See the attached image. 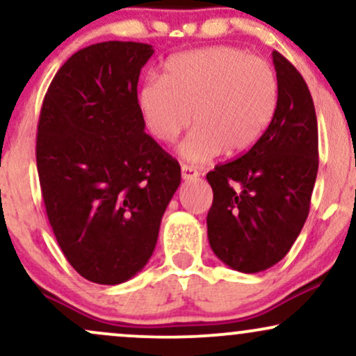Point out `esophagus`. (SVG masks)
<instances>
[{
  "mask_svg": "<svg viewBox=\"0 0 356 356\" xmlns=\"http://www.w3.org/2000/svg\"><path fill=\"white\" fill-rule=\"evenodd\" d=\"M181 174H182L184 181H189V179H197L199 177L197 169H194V167H191V165H182L181 167Z\"/></svg>",
  "mask_w": 356,
  "mask_h": 356,
  "instance_id": "1",
  "label": "esophagus"
}]
</instances>
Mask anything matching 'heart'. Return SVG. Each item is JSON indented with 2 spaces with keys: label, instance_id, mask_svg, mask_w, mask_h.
<instances>
[{
  "label": "heart",
  "instance_id": "obj_1",
  "mask_svg": "<svg viewBox=\"0 0 356 356\" xmlns=\"http://www.w3.org/2000/svg\"><path fill=\"white\" fill-rule=\"evenodd\" d=\"M277 76L266 60L232 47L184 51L165 61L162 79H149L138 105L149 132L172 144L191 124L179 154L192 164L226 150L241 155L264 136L277 107Z\"/></svg>",
  "mask_w": 356,
  "mask_h": 356
}]
</instances>
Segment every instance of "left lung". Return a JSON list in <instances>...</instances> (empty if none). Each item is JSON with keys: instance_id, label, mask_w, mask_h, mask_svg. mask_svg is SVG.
Wrapping results in <instances>:
<instances>
[{"instance_id": "8db88e82", "label": "left lung", "mask_w": 356, "mask_h": 356, "mask_svg": "<svg viewBox=\"0 0 356 356\" xmlns=\"http://www.w3.org/2000/svg\"><path fill=\"white\" fill-rule=\"evenodd\" d=\"M277 107L259 142L206 175L212 206L207 238L214 254L239 273L264 271L288 254L309 212L318 174V124L308 85L273 51Z\"/></svg>"}]
</instances>
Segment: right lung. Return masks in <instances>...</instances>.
<instances>
[{"label":"right lung","mask_w":356,"mask_h":356,"mask_svg":"<svg viewBox=\"0 0 356 356\" xmlns=\"http://www.w3.org/2000/svg\"><path fill=\"white\" fill-rule=\"evenodd\" d=\"M152 44L104 42L63 63L44 95L36 165L48 220L72 268L97 284L142 271L181 165L145 134L137 99Z\"/></svg>","instance_id":"right-lung-1"}]
</instances>
